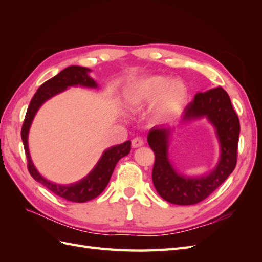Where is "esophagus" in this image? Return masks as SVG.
<instances>
[{
  "instance_id": "esophagus-1",
  "label": "esophagus",
  "mask_w": 262,
  "mask_h": 262,
  "mask_svg": "<svg viewBox=\"0 0 262 262\" xmlns=\"http://www.w3.org/2000/svg\"><path fill=\"white\" fill-rule=\"evenodd\" d=\"M131 144L133 147H140L144 144V141L142 140L141 138H134L131 142Z\"/></svg>"
}]
</instances>
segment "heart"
I'll return each instance as SVG.
<instances>
[{"label": "heart", "instance_id": "b5f03b06", "mask_svg": "<svg viewBox=\"0 0 262 262\" xmlns=\"http://www.w3.org/2000/svg\"><path fill=\"white\" fill-rule=\"evenodd\" d=\"M188 90L181 81L170 82L165 76H146L133 81L125 92V104L131 112H138L154 104L155 117L167 119L177 116L185 108Z\"/></svg>", "mask_w": 262, "mask_h": 262}]
</instances>
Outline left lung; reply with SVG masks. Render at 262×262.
I'll use <instances>...</instances> for the list:
<instances>
[{"instance_id":"1","label":"left lung","mask_w":262,"mask_h":262,"mask_svg":"<svg viewBox=\"0 0 262 262\" xmlns=\"http://www.w3.org/2000/svg\"><path fill=\"white\" fill-rule=\"evenodd\" d=\"M203 116L215 126L222 153L217 167L201 178H187L173 169L167 158L170 129L154 126L148 132V145L155 154L153 184L158 194L170 203L191 205L203 201L236 167L241 124L225 90L215 87L196 94L184 110V120Z\"/></svg>"}]
</instances>
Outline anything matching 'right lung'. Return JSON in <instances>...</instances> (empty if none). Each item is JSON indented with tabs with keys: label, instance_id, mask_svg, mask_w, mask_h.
Masks as SVG:
<instances>
[{
	"label": "right lung",
	"instance_id": "add662e5",
	"mask_svg": "<svg viewBox=\"0 0 262 262\" xmlns=\"http://www.w3.org/2000/svg\"><path fill=\"white\" fill-rule=\"evenodd\" d=\"M90 69H86L83 67L72 66L61 71L59 74L45 82L37 90L34 97L31 98L29 102L20 132L24 148H25V153L27 157V168L31 177L36 181L40 182L41 185H43L47 189H49L54 194H57L68 201L76 203H82L95 199V198L98 196L102 191H104L119 160L130 153L131 141H126L122 144L113 146L105 150V153L102 154L99 162L95 166V168L89 173V176L85 177L83 180L70 186H60L52 184V182L46 180L43 177L39 175V172L37 171L33 162L30 160L27 137L29 126L37 113V110L47 99H49L52 96H54V95L64 91L69 86L80 84L89 87H97L96 82L87 75V72H90Z\"/></svg>",
	"mask_w": 262,
	"mask_h": 262
}]
</instances>
